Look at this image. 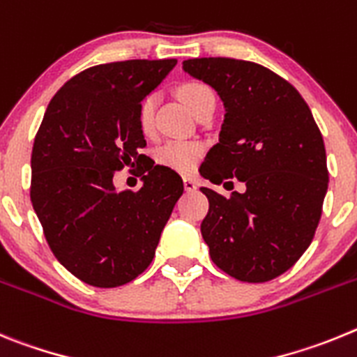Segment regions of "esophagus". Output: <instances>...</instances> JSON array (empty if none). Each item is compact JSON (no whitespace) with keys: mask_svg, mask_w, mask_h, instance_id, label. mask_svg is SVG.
<instances>
[{"mask_svg":"<svg viewBox=\"0 0 357 357\" xmlns=\"http://www.w3.org/2000/svg\"><path fill=\"white\" fill-rule=\"evenodd\" d=\"M183 185H185V190L186 192H194L195 188H197V181H195L194 178H183Z\"/></svg>","mask_w":357,"mask_h":357,"instance_id":"1","label":"esophagus"}]
</instances>
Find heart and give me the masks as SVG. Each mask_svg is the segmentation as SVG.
<instances>
[{"label":"heart","mask_w":357,"mask_h":357,"mask_svg":"<svg viewBox=\"0 0 357 357\" xmlns=\"http://www.w3.org/2000/svg\"><path fill=\"white\" fill-rule=\"evenodd\" d=\"M179 96L194 114H197L210 99H215L213 91L206 83L201 82H186L179 89ZM156 101H158V94L151 92L142 99L139 107V126L146 135L153 133L155 130ZM204 151H206L204 144L197 140H167L156 149L155 158L160 165L169 167L181 174H190L197 169L199 162L204 156Z\"/></svg>","instance_id":"heart-1"}]
</instances>
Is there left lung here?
<instances>
[{"mask_svg":"<svg viewBox=\"0 0 357 357\" xmlns=\"http://www.w3.org/2000/svg\"><path fill=\"white\" fill-rule=\"evenodd\" d=\"M183 69L213 86L226 107L218 144L199 171L215 185L245 183L229 197L202 186L210 202L202 238L231 278L271 281L304 255L322 217V133L297 89L259 63L215 56L185 60Z\"/></svg>","mask_w":357,"mask_h":357,"instance_id":"left-lung-1","label":"left lung"}]
</instances>
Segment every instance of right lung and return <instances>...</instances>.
I'll use <instances>...</instances> for the list:
<instances>
[{
	"instance_id": "obj_1",
	"label": "right lung",
	"mask_w": 357,
	"mask_h": 357,
	"mask_svg": "<svg viewBox=\"0 0 357 357\" xmlns=\"http://www.w3.org/2000/svg\"><path fill=\"white\" fill-rule=\"evenodd\" d=\"M176 63L124 60L82 70L53 96L35 135L31 204L54 258L86 284L115 288L142 274L181 197L178 172L144 162L139 126L140 102ZM135 162L143 188L117 192L113 174Z\"/></svg>"
}]
</instances>
